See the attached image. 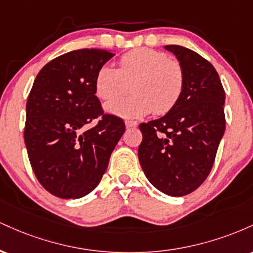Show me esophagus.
I'll return each instance as SVG.
<instances>
[{"instance_id": "obj_1", "label": "esophagus", "mask_w": 253, "mask_h": 253, "mask_svg": "<svg viewBox=\"0 0 253 253\" xmlns=\"http://www.w3.org/2000/svg\"><path fill=\"white\" fill-rule=\"evenodd\" d=\"M125 125H126V127H136L138 126V123H136V121H132V120H126L125 121Z\"/></svg>"}]
</instances>
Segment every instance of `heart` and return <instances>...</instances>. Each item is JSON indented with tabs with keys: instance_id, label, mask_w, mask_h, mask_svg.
Masks as SVG:
<instances>
[{
	"instance_id": "1",
	"label": "heart",
	"mask_w": 253,
	"mask_h": 253,
	"mask_svg": "<svg viewBox=\"0 0 253 253\" xmlns=\"http://www.w3.org/2000/svg\"><path fill=\"white\" fill-rule=\"evenodd\" d=\"M132 88L136 94L110 101L104 109L121 118H140L155 110L165 114L176 106L184 89L181 64L164 52L139 48L124 54L120 66L104 64L95 77V91L102 100L123 96Z\"/></svg>"
}]
</instances>
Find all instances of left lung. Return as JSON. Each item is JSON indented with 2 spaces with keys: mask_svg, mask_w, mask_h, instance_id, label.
Returning <instances> with one entry per match:
<instances>
[{
  "mask_svg": "<svg viewBox=\"0 0 253 253\" xmlns=\"http://www.w3.org/2000/svg\"><path fill=\"white\" fill-rule=\"evenodd\" d=\"M184 72V89L170 112L140 124L138 157L153 187L184 196L205 182L225 133V90L214 66L196 52L167 45Z\"/></svg>",
  "mask_w": 253,
  "mask_h": 253,
  "instance_id": "left-lung-1",
  "label": "left lung"
}]
</instances>
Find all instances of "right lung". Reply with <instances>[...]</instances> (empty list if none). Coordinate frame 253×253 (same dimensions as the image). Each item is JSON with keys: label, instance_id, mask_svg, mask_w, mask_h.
I'll return each instance as SVG.
<instances>
[{"label": "right lung", "instance_id": "1", "mask_svg": "<svg viewBox=\"0 0 253 253\" xmlns=\"http://www.w3.org/2000/svg\"><path fill=\"white\" fill-rule=\"evenodd\" d=\"M113 56L83 48L57 57L40 70L28 95V158L40 184L60 199H80L97 187L125 132L124 121L104 114L95 95L98 69ZM94 118L97 126L84 131Z\"/></svg>", "mask_w": 253, "mask_h": 253}]
</instances>
